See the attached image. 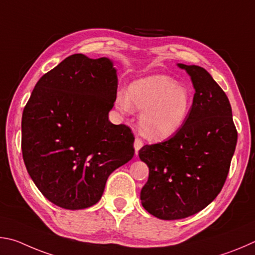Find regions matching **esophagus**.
<instances>
[{
    "instance_id": "obj_1",
    "label": "esophagus",
    "mask_w": 255,
    "mask_h": 255,
    "mask_svg": "<svg viewBox=\"0 0 255 255\" xmlns=\"http://www.w3.org/2000/svg\"><path fill=\"white\" fill-rule=\"evenodd\" d=\"M143 146V142H142L141 139H139V137H135L134 140V150H135V153L137 154V152H139V150Z\"/></svg>"
}]
</instances>
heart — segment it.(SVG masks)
<instances>
[{
	"label": "heart",
	"instance_id": "b5f03b06",
	"mask_svg": "<svg viewBox=\"0 0 255 255\" xmlns=\"http://www.w3.org/2000/svg\"><path fill=\"white\" fill-rule=\"evenodd\" d=\"M193 104L189 89L178 85L168 75L154 74L139 78L128 87V94H116L115 106L122 113L142 111L139 127L143 135L163 140L175 134L188 118Z\"/></svg>",
	"mask_w": 255,
	"mask_h": 255
}]
</instances>
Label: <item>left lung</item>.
I'll return each mask as SVG.
<instances>
[{
    "label": "left lung",
    "instance_id": "obj_1",
    "mask_svg": "<svg viewBox=\"0 0 255 255\" xmlns=\"http://www.w3.org/2000/svg\"><path fill=\"white\" fill-rule=\"evenodd\" d=\"M178 67L188 73L195 88L188 118L170 139L139 151L149 167L142 206L166 221L194 215L216 198L238 142L230 101L211 74L195 65Z\"/></svg>",
    "mask_w": 255,
    "mask_h": 255
}]
</instances>
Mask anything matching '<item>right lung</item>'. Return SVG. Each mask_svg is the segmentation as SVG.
I'll list each match as a JSON object with an SVG mask.
<instances>
[{"label": "right lung", "mask_w": 255, "mask_h": 255, "mask_svg": "<svg viewBox=\"0 0 255 255\" xmlns=\"http://www.w3.org/2000/svg\"><path fill=\"white\" fill-rule=\"evenodd\" d=\"M118 76L109 58L67 57L34 86L22 114V155L34 185L65 209L95 205L134 155L130 128L109 121Z\"/></svg>", "instance_id": "right-lung-1"}]
</instances>
